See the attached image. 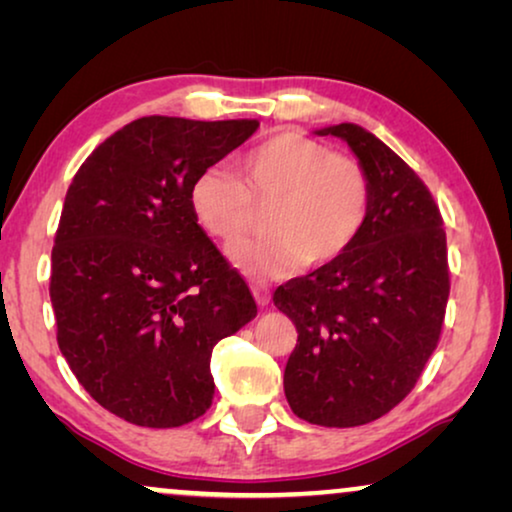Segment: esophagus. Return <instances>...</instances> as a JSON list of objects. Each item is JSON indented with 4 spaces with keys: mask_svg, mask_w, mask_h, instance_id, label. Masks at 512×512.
<instances>
[{
    "mask_svg": "<svg viewBox=\"0 0 512 512\" xmlns=\"http://www.w3.org/2000/svg\"><path fill=\"white\" fill-rule=\"evenodd\" d=\"M251 293H254V298H256L258 305L268 307V303H270V291H268V286H265V284H254V286H251Z\"/></svg>",
    "mask_w": 512,
    "mask_h": 512,
    "instance_id": "34e87169",
    "label": "esophagus"
}]
</instances>
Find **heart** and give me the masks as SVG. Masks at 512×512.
<instances>
[{"label":"heart","instance_id":"b5f03b06","mask_svg":"<svg viewBox=\"0 0 512 512\" xmlns=\"http://www.w3.org/2000/svg\"><path fill=\"white\" fill-rule=\"evenodd\" d=\"M242 179L226 167L195 177L188 200L195 221L223 247L251 230L256 207H270V237L228 251L251 277H284L300 265L338 261L366 226L370 179L359 160L333 153L298 130L263 139L242 158Z\"/></svg>","mask_w":512,"mask_h":512}]
</instances>
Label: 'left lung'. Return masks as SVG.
I'll list each match as a JSON object with an SVG mask.
<instances>
[{"label":"left lung","mask_w":512,"mask_h":512,"mask_svg":"<svg viewBox=\"0 0 512 512\" xmlns=\"http://www.w3.org/2000/svg\"><path fill=\"white\" fill-rule=\"evenodd\" d=\"M314 132L347 142L363 165L368 219L338 261L272 300L298 331L284 370L293 415L347 429L396 408L436 349L450 296L447 242L429 188L382 139L354 123Z\"/></svg>","instance_id":"obj_1"}]
</instances>
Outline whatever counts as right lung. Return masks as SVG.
<instances>
[{
	"mask_svg": "<svg viewBox=\"0 0 512 512\" xmlns=\"http://www.w3.org/2000/svg\"><path fill=\"white\" fill-rule=\"evenodd\" d=\"M256 128L137 118L69 184L51 254L58 345L81 387L125 422L172 429L205 415L214 345L256 317L188 200L195 177Z\"/></svg>",
	"mask_w": 512,
	"mask_h": 512,
	"instance_id": "add662e5",
	"label": "right lung"
}]
</instances>
